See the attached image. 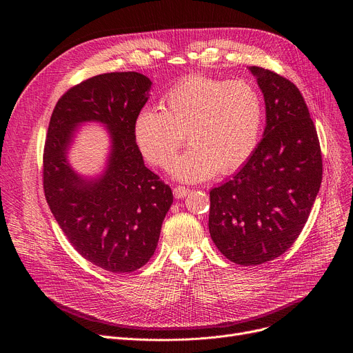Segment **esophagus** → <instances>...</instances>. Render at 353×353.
Listing matches in <instances>:
<instances>
[{"instance_id": "esophagus-1", "label": "esophagus", "mask_w": 353, "mask_h": 353, "mask_svg": "<svg viewBox=\"0 0 353 353\" xmlns=\"http://www.w3.org/2000/svg\"><path fill=\"white\" fill-rule=\"evenodd\" d=\"M191 190L188 187H184V185H177L173 188V194L176 198H184Z\"/></svg>"}]
</instances>
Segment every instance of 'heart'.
<instances>
[{
    "mask_svg": "<svg viewBox=\"0 0 353 353\" xmlns=\"http://www.w3.org/2000/svg\"><path fill=\"white\" fill-rule=\"evenodd\" d=\"M161 109L137 114L134 138L142 157L162 169L187 138L190 149L170 169L184 181L239 170L254 154L264 127L261 93L244 79L188 75L163 94Z\"/></svg>",
    "mask_w": 353,
    "mask_h": 353,
    "instance_id": "b5f03b06",
    "label": "heart"
}]
</instances>
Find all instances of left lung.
<instances>
[{
  "label": "left lung",
  "instance_id": "left-lung-1",
  "mask_svg": "<svg viewBox=\"0 0 353 353\" xmlns=\"http://www.w3.org/2000/svg\"><path fill=\"white\" fill-rule=\"evenodd\" d=\"M267 127L247 163L210 191V233L239 265L271 261L303 230L323 180L321 148L303 96L285 77L259 67Z\"/></svg>",
  "mask_w": 353,
  "mask_h": 353
}]
</instances>
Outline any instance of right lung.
<instances>
[{
  "label": "right lung",
  "mask_w": 353,
  "mask_h": 353,
  "mask_svg": "<svg viewBox=\"0 0 353 353\" xmlns=\"http://www.w3.org/2000/svg\"><path fill=\"white\" fill-rule=\"evenodd\" d=\"M150 81L138 72L92 77L70 88L48 123L43 150V190L68 241L96 267L132 272L154 256L172 188L150 172L134 138V120L148 100ZM94 119L111 128L110 168L85 183L66 162L73 127Z\"/></svg>",
  "instance_id": "1"
}]
</instances>
